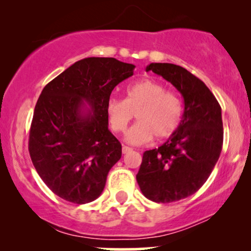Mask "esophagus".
Returning <instances> with one entry per match:
<instances>
[{
	"mask_svg": "<svg viewBox=\"0 0 251 251\" xmlns=\"http://www.w3.org/2000/svg\"><path fill=\"white\" fill-rule=\"evenodd\" d=\"M131 151H132V149L128 148V146H125V145L123 146V153H124V154L128 153V152H131Z\"/></svg>",
	"mask_w": 251,
	"mask_h": 251,
	"instance_id": "esophagus-1",
	"label": "esophagus"
}]
</instances>
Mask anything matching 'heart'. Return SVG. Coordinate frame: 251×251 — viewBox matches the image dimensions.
Masks as SVG:
<instances>
[{"label":"heart","instance_id":"1","mask_svg":"<svg viewBox=\"0 0 251 251\" xmlns=\"http://www.w3.org/2000/svg\"><path fill=\"white\" fill-rule=\"evenodd\" d=\"M183 111L180 97L152 79L132 82L126 88L125 99L112 98L106 105L109 126L118 133L126 131L135 113L139 122L126 137L133 145L149 143L153 135L157 139L171 137L179 126Z\"/></svg>","mask_w":251,"mask_h":251}]
</instances>
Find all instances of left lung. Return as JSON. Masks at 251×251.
I'll return each instance as SVG.
<instances>
[{"instance_id": "8db88e82", "label": "left lung", "mask_w": 251, "mask_h": 251, "mask_svg": "<svg viewBox=\"0 0 251 251\" xmlns=\"http://www.w3.org/2000/svg\"><path fill=\"white\" fill-rule=\"evenodd\" d=\"M162 75L184 98L178 128L166 143L143 154L137 181L155 203H171L198 191L211 175L223 146L222 111L211 91L185 68L150 63L146 72Z\"/></svg>"}]
</instances>
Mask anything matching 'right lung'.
Here are the masks:
<instances>
[{"instance_id":"add662e5","label":"right lung","mask_w":251,"mask_h":251,"mask_svg":"<svg viewBox=\"0 0 251 251\" xmlns=\"http://www.w3.org/2000/svg\"><path fill=\"white\" fill-rule=\"evenodd\" d=\"M134 67L114 57H86L42 89L28 149L41 179L62 200L74 204L97 200L109 170L122 158V144L108 129L106 105Z\"/></svg>"}]
</instances>
